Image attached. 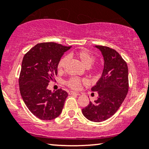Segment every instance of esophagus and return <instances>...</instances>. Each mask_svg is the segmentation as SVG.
<instances>
[{
	"instance_id": "obj_1",
	"label": "esophagus",
	"mask_w": 149,
	"mask_h": 149,
	"mask_svg": "<svg viewBox=\"0 0 149 149\" xmlns=\"http://www.w3.org/2000/svg\"><path fill=\"white\" fill-rule=\"evenodd\" d=\"M69 94L71 95H80V93H76V92H74V91H71L70 93H69Z\"/></svg>"
}]
</instances>
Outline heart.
<instances>
[{"instance_id":"obj_1","label":"heart","mask_w":149,"mask_h":149,"mask_svg":"<svg viewBox=\"0 0 149 149\" xmlns=\"http://www.w3.org/2000/svg\"><path fill=\"white\" fill-rule=\"evenodd\" d=\"M76 56L81 61L83 65L87 68L90 67L95 63V58L94 56L90 52L86 50V49H81V50L78 51L76 52ZM67 61H68L67 56H64L60 59L58 63V65H57L58 71H62L63 70ZM85 83H86V80L84 79H80L77 77H72L67 81L66 84L71 88L74 89V90H79L81 88L82 84H85Z\"/></svg>"}]
</instances>
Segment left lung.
Listing matches in <instances>:
<instances>
[{"instance_id":"obj_1","label":"left lung","mask_w":149,"mask_h":149,"mask_svg":"<svg viewBox=\"0 0 149 149\" xmlns=\"http://www.w3.org/2000/svg\"><path fill=\"white\" fill-rule=\"evenodd\" d=\"M104 57L102 76L91 91L97 92V100L89 102L82 114L93 122H102L113 116L125 99L129 90L128 67L115 49L95 45Z\"/></svg>"}]
</instances>
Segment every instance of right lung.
<instances>
[{
	"label": "right lung",
	"mask_w": 149,
	"mask_h": 149,
	"mask_svg": "<svg viewBox=\"0 0 149 149\" xmlns=\"http://www.w3.org/2000/svg\"><path fill=\"white\" fill-rule=\"evenodd\" d=\"M71 47L53 42L41 43L24 56L19 91L29 110L41 120L54 119L62 112L68 93L61 88L52 92L47 86L57 75L58 61Z\"/></svg>",
	"instance_id": "1"
}]
</instances>
